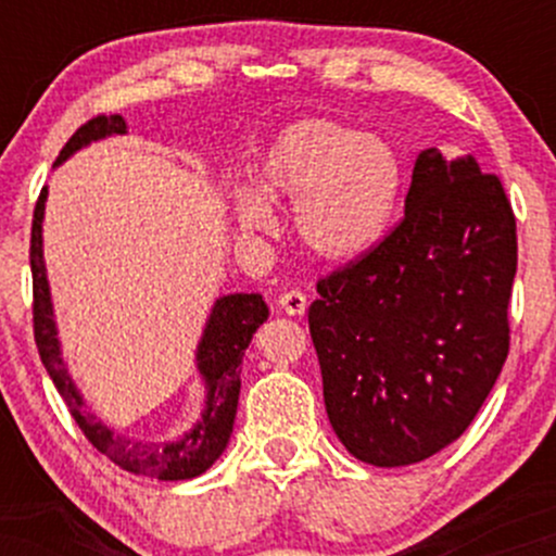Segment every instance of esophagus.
<instances>
[{"mask_svg":"<svg viewBox=\"0 0 556 556\" xmlns=\"http://www.w3.org/2000/svg\"><path fill=\"white\" fill-rule=\"evenodd\" d=\"M279 305H282V311L287 316H303L305 305H308V298H305L300 290H290L279 298Z\"/></svg>","mask_w":556,"mask_h":556,"instance_id":"34e87169","label":"esophagus"}]
</instances>
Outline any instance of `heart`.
Instances as JSON below:
<instances>
[{
    "mask_svg": "<svg viewBox=\"0 0 556 556\" xmlns=\"http://www.w3.org/2000/svg\"><path fill=\"white\" fill-rule=\"evenodd\" d=\"M253 185L232 193L235 225L248 235L277 227L274 201H295L292 227L308 256L342 266L374 251L392 227L405 162L379 132L334 117H303L266 143Z\"/></svg>",
    "mask_w": 556,
    "mask_h": 556,
    "instance_id": "1",
    "label": "heart"
}]
</instances>
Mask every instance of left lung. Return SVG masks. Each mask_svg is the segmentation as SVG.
Wrapping results in <instances>:
<instances>
[{
	"instance_id": "left-lung-1",
	"label": "left lung",
	"mask_w": 556,
	"mask_h": 556,
	"mask_svg": "<svg viewBox=\"0 0 556 556\" xmlns=\"http://www.w3.org/2000/svg\"><path fill=\"white\" fill-rule=\"evenodd\" d=\"M515 216L473 156L420 151L405 219L318 282L308 327L337 439L400 468L437 455L481 410L509 350Z\"/></svg>"
}]
</instances>
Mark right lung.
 I'll return each mask as SVG.
<instances>
[{"label": "right lung", "mask_w": 556, "mask_h": 556, "mask_svg": "<svg viewBox=\"0 0 556 556\" xmlns=\"http://www.w3.org/2000/svg\"><path fill=\"white\" fill-rule=\"evenodd\" d=\"M125 132L127 123L119 114L96 117L67 140L54 167L65 164L70 156L96 140L125 136ZM47 198L49 188H43L34 212V229H30V271H34V329L38 355H41L47 374L52 376L56 392L62 394L88 442L127 473L159 478V481H188V478L206 473L219 460L222 452L227 450L229 437H232L240 400L242 355H245V348L251 344L256 329L269 318V305L253 292H229V295L216 298L195 348V368L203 381V405L198 420L188 431L177 433L167 442H140V439L127 437L88 410L86 397L62 358L52 287L47 277V261H43Z\"/></svg>", "instance_id": "obj_1"}]
</instances>
